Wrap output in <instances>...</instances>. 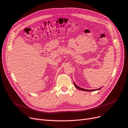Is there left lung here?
Wrapping results in <instances>:
<instances>
[{
    "mask_svg": "<svg viewBox=\"0 0 128 128\" xmlns=\"http://www.w3.org/2000/svg\"><path fill=\"white\" fill-rule=\"evenodd\" d=\"M74 86H75V88H76L77 89H78V90H80L81 91H96V90H100V89H101L102 88H102H98V89H94V90H88V89H85V88H81L80 86H77V85H76L75 82H74Z\"/></svg>",
    "mask_w": 128,
    "mask_h": 128,
    "instance_id": "obj_1",
    "label": "left lung"
}]
</instances>
